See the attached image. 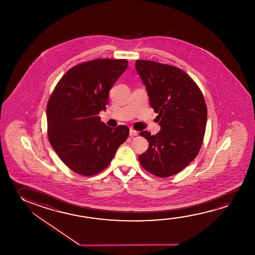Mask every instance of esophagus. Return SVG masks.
Masks as SVG:
<instances>
[{
  "instance_id": "obj_1",
  "label": "esophagus",
  "mask_w": 255,
  "mask_h": 255,
  "mask_svg": "<svg viewBox=\"0 0 255 255\" xmlns=\"http://www.w3.org/2000/svg\"><path fill=\"white\" fill-rule=\"evenodd\" d=\"M137 135H138V131H136V130L132 129V128L129 129V136H130V137H134V136H137Z\"/></svg>"
}]
</instances>
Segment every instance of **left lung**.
<instances>
[{"label":"left lung","instance_id":"8db88e82","mask_svg":"<svg viewBox=\"0 0 255 255\" xmlns=\"http://www.w3.org/2000/svg\"><path fill=\"white\" fill-rule=\"evenodd\" d=\"M135 67L161 126L155 135L146 130L139 133L149 143L138 155L139 163L153 175H174L196 158L203 144L207 121L203 93L178 67L143 59L136 60Z\"/></svg>","mask_w":255,"mask_h":255}]
</instances>
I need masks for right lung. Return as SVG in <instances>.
<instances>
[{
    "label": "right lung",
    "instance_id": "right-lung-1",
    "mask_svg": "<svg viewBox=\"0 0 255 255\" xmlns=\"http://www.w3.org/2000/svg\"><path fill=\"white\" fill-rule=\"evenodd\" d=\"M127 66V59L81 63L63 75L50 95L46 109L49 141L63 163L80 175H95L108 167L129 136L127 126L111 128L99 117L109 103V91Z\"/></svg>",
    "mask_w": 255,
    "mask_h": 255
}]
</instances>
